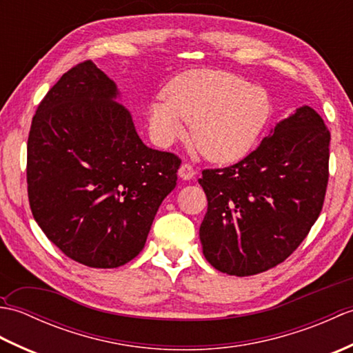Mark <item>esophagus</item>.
I'll list each match as a JSON object with an SVG mask.
<instances>
[{
    "instance_id": "esophagus-1",
    "label": "esophagus",
    "mask_w": 353,
    "mask_h": 353,
    "mask_svg": "<svg viewBox=\"0 0 353 353\" xmlns=\"http://www.w3.org/2000/svg\"><path fill=\"white\" fill-rule=\"evenodd\" d=\"M179 177L183 179V181H191V179L196 177V170H194L190 163H183L181 168H179Z\"/></svg>"
}]
</instances>
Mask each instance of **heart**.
Returning a JSON list of instances; mask_svg holds the SVG:
<instances>
[{
	"mask_svg": "<svg viewBox=\"0 0 353 353\" xmlns=\"http://www.w3.org/2000/svg\"><path fill=\"white\" fill-rule=\"evenodd\" d=\"M148 106V127L159 145H170L191 124V139L209 161L234 163L250 153L272 117L264 88L226 71L194 70L167 86Z\"/></svg>",
	"mask_w": 353,
	"mask_h": 353,
	"instance_id": "1",
	"label": "heart"
}]
</instances>
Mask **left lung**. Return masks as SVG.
I'll return each instance as SVG.
<instances>
[{
	"label": "left lung",
	"mask_w": 353,
	"mask_h": 353,
	"mask_svg": "<svg viewBox=\"0 0 353 353\" xmlns=\"http://www.w3.org/2000/svg\"><path fill=\"white\" fill-rule=\"evenodd\" d=\"M331 133L310 106L274 125L259 147L228 168L203 170L200 224L206 261L252 276L287 259L319 219L327 186Z\"/></svg>",
	"instance_id": "8db88e82"
}]
</instances>
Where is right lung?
Instances as JSON below:
<instances>
[{
    "label": "right lung",
    "instance_id": "add662e5",
    "mask_svg": "<svg viewBox=\"0 0 353 353\" xmlns=\"http://www.w3.org/2000/svg\"><path fill=\"white\" fill-rule=\"evenodd\" d=\"M118 100L114 80L91 61L79 63L43 97L28 134L34 220L66 256L92 268L138 256L181 167L141 141Z\"/></svg>",
    "mask_w": 353,
    "mask_h": 353
}]
</instances>
